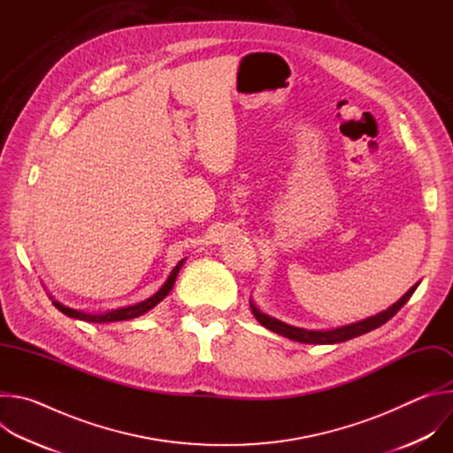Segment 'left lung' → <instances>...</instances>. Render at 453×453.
<instances>
[{
	"mask_svg": "<svg viewBox=\"0 0 453 453\" xmlns=\"http://www.w3.org/2000/svg\"><path fill=\"white\" fill-rule=\"evenodd\" d=\"M419 283H416L414 287H411V290L405 292V296H402L393 306H389L387 310L372 315V317H367L364 320H358V322H353V325H348V326H341V328H334V330H304V328H297V326H290L287 325V322L283 320H278L264 311L257 310L254 306V303L250 301V310H252V315L257 319V322H260L262 326H265L267 330L274 332V334H280L290 341H297V342H303V344H337V342H346L349 339H355L358 335H364L371 330H376L378 326L385 325L387 320H389L391 317H395L398 313V310L411 299V296L414 294V290L418 288Z\"/></svg>",
	"mask_w": 453,
	"mask_h": 453,
	"instance_id": "1",
	"label": "left lung"
}]
</instances>
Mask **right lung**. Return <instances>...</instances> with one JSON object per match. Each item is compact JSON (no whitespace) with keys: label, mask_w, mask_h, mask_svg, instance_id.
<instances>
[{"label":"right lung","mask_w":453,"mask_h":453,"mask_svg":"<svg viewBox=\"0 0 453 453\" xmlns=\"http://www.w3.org/2000/svg\"><path fill=\"white\" fill-rule=\"evenodd\" d=\"M184 260H180L173 271L170 273L168 280L165 281V285L154 294L150 296L149 299L142 301V303H136V304H131V306H123V308H116V310H109V311H104V313H88V311H81V310H75V308H70V306H64L60 304L58 301H55L51 297V303L55 304V308L58 311H62L64 315L68 317H73V319H81V320H86V322H114V320H127V319H134V317H140L143 313H147L149 310H152L156 304H159L168 294L170 290L173 288V283H175V278L182 267Z\"/></svg>","instance_id":"1"}]
</instances>
